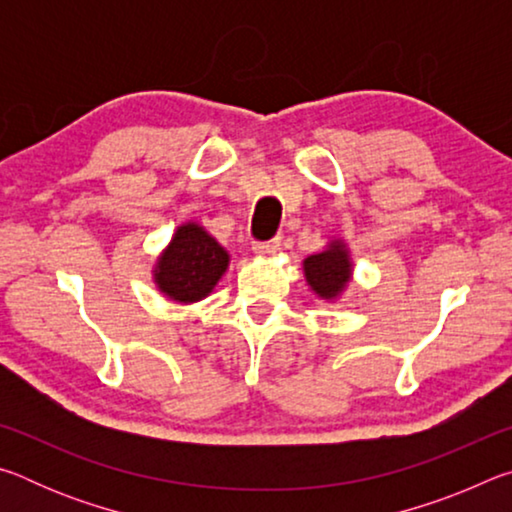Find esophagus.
Segmentation results:
<instances>
[{
  "mask_svg": "<svg viewBox=\"0 0 512 512\" xmlns=\"http://www.w3.org/2000/svg\"><path fill=\"white\" fill-rule=\"evenodd\" d=\"M253 250L259 257H273V255H277V250H280V239H271V241H264V244H255Z\"/></svg>",
  "mask_w": 512,
  "mask_h": 512,
  "instance_id": "1",
  "label": "esophagus"
}]
</instances>
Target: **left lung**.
<instances>
[{
	"mask_svg": "<svg viewBox=\"0 0 512 512\" xmlns=\"http://www.w3.org/2000/svg\"><path fill=\"white\" fill-rule=\"evenodd\" d=\"M302 273H305V280L309 289L314 291V296H318L323 302H329V305L339 302L343 293L348 291L354 275L352 253L348 244H345V239H329L325 250L305 257Z\"/></svg>",
	"mask_w": 512,
	"mask_h": 512,
	"instance_id": "8db88e82",
	"label": "left lung"
}]
</instances>
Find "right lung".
Instances as JSON below:
<instances>
[{
    "instance_id": "obj_1",
    "label": "right lung",
    "mask_w": 512,
    "mask_h": 512,
    "mask_svg": "<svg viewBox=\"0 0 512 512\" xmlns=\"http://www.w3.org/2000/svg\"><path fill=\"white\" fill-rule=\"evenodd\" d=\"M230 266V253L198 221L180 223L155 257V289L176 305L205 300Z\"/></svg>"
}]
</instances>
